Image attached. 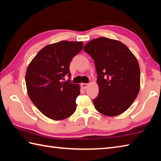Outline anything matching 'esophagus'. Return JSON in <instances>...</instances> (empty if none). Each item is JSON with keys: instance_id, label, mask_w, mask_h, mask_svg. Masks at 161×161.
Here are the masks:
<instances>
[{"instance_id": "esophagus-1", "label": "esophagus", "mask_w": 161, "mask_h": 161, "mask_svg": "<svg viewBox=\"0 0 161 161\" xmlns=\"http://www.w3.org/2000/svg\"><path fill=\"white\" fill-rule=\"evenodd\" d=\"M81 88H83V89H86V88H87L88 86V84L82 83V84H81Z\"/></svg>"}]
</instances>
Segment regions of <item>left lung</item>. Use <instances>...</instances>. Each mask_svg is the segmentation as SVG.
Listing matches in <instances>:
<instances>
[{
    "mask_svg": "<svg viewBox=\"0 0 161 161\" xmlns=\"http://www.w3.org/2000/svg\"><path fill=\"white\" fill-rule=\"evenodd\" d=\"M84 50L93 59L97 70L99 94L93 100L95 108L107 116L124 113L139 93L137 59L124 43L106 37L90 41Z\"/></svg>",
    "mask_w": 161,
    "mask_h": 161,
    "instance_id": "left-lung-1",
    "label": "left lung"
}]
</instances>
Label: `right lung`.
I'll use <instances>...</instances> for the list:
<instances>
[{
    "label": "right lung",
    "mask_w": 161,
    "mask_h": 161,
    "mask_svg": "<svg viewBox=\"0 0 161 161\" xmlns=\"http://www.w3.org/2000/svg\"><path fill=\"white\" fill-rule=\"evenodd\" d=\"M81 42L61 41L45 46L29 64L25 74L27 91L37 108L54 120H61L74 114L80 85L72 84L70 63L82 50ZM68 75L69 80L61 81Z\"/></svg>",
    "instance_id": "obj_1"
}]
</instances>
